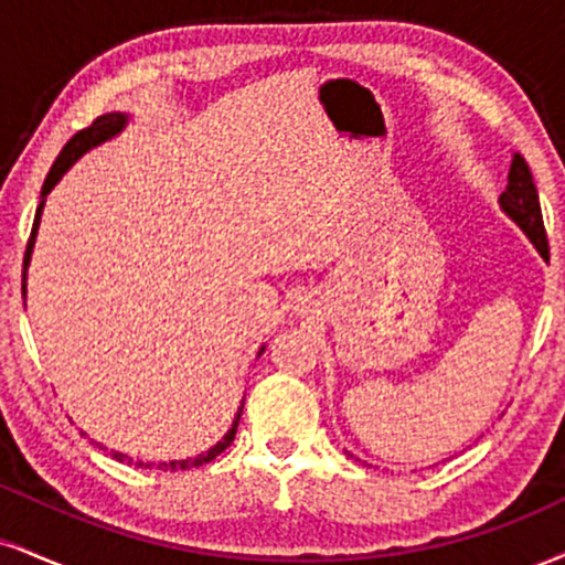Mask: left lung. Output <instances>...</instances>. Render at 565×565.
Here are the masks:
<instances>
[{
    "label": "left lung",
    "mask_w": 565,
    "mask_h": 565,
    "mask_svg": "<svg viewBox=\"0 0 565 565\" xmlns=\"http://www.w3.org/2000/svg\"><path fill=\"white\" fill-rule=\"evenodd\" d=\"M500 205L515 223L523 228V234L532 239V244L540 249V255H547V234L545 223H542V210H540V194H536L532 171H529L526 160L519 152L513 154L511 173H508V186L500 194Z\"/></svg>",
    "instance_id": "1"
}]
</instances>
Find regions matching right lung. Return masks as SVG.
<instances>
[{
	"label": "right lung",
	"instance_id": "right-lung-1",
	"mask_svg": "<svg viewBox=\"0 0 565 565\" xmlns=\"http://www.w3.org/2000/svg\"><path fill=\"white\" fill-rule=\"evenodd\" d=\"M126 126V115H120V113H110V115H102V118H97L94 120L92 126L88 128H81V131L73 136L71 141H67V145L63 147V152L57 154V160H54V166H52V171L46 173V181H44V189H42V205H39V210H36V221H33V228H31V239H29V247H25V257H23V265L25 268H29V260H31V249H33V239H36V228H39V215H42V207H44V196L52 192V186L54 183H57L60 179H63V173L67 171V168L73 166V162H76L81 154L86 152V149H92V147H97V145H102V141L105 139H110V136H115L120 131V128ZM23 289H25V274H23ZM244 407V405H242ZM242 407H239V413H236V418H234V426H231L228 429V434L226 437H223L221 441H217L215 447H210V450L205 452V455H200V458H192V460H173V463H160L158 468L160 471H168V468H171V471H183V468H196V466H205V463H210V460H215L217 455H221L223 450H226V447L231 445V441H234V437H236V426H239V418H242ZM113 458L115 460H128V463H131V458H126V455H120V452H113ZM136 466H145V468H152V463H136Z\"/></svg>",
	"mask_w": 565,
	"mask_h": 565
}]
</instances>
